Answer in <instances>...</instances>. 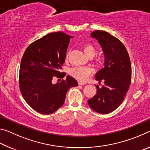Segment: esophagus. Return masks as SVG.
I'll return each mask as SVG.
<instances>
[{
	"instance_id": "1",
	"label": "esophagus",
	"mask_w": 150,
	"mask_h": 150,
	"mask_svg": "<svg viewBox=\"0 0 150 150\" xmlns=\"http://www.w3.org/2000/svg\"><path fill=\"white\" fill-rule=\"evenodd\" d=\"M78 84L79 85H85V83H83L81 82H78Z\"/></svg>"
}]
</instances>
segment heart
I'll return each mask as SVG.
<instances>
[{
    "label": "heart",
    "mask_w": 150,
    "mask_h": 150,
    "mask_svg": "<svg viewBox=\"0 0 150 150\" xmlns=\"http://www.w3.org/2000/svg\"><path fill=\"white\" fill-rule=\"evenodd\" d=\"M84 51L87 56L89 57H93L96 54L95 47L92 44H87L84 45ZM69 57V53L66 55V57ZM93 70L88 67H75L69 70V74L75 79L85 82L88 79V77L92 75Z\"/></svg>",
    "instance_id": "obj_1"
}]
</instances>
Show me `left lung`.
Returning <instances> with one entry per match:
<instances>
[{"mask_svg": "<svg viewBox=\"0 0 150 150\" xmlns=\"http://www.w3.org/2000/svg\"><path fill=\"white\" fill-rule=\"evenodd\" d=\"M91 37L98 40L105 54V67L95 75L96 80L105 85H96V94L88 100L93 110L108 114L116 110L125 98L130 87L132 67L126 48L120 40L109 33L96 30Z\"/></svg>", "mask_w": 150, "mask_h": 150, "instance_id": "left-lung-1", "label": "left lung"}]
</instances>
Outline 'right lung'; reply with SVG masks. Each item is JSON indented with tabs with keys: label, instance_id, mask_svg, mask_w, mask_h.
Listing matches in <instances>:
<instances>
[{
	"label": "right lung",
	"instance_id": "obj_1",
	"mask_svg": "<svg viewBox=\"0 0 150 150\" xmlns=\"http://www.w3.org/2000/svg\"><path fill=\"white\" fill-rule=\"evenodd\" d=\"M71 36L62 32L50 33L30 44L22 56L19 71V87L22 96L30 107L42 115H50L65 102L69 88L77 87L74 78L53 84L61 73Z\"/></svg>",
	"mask_w": 150,
	"mask_h": 150
}]
</instances>
